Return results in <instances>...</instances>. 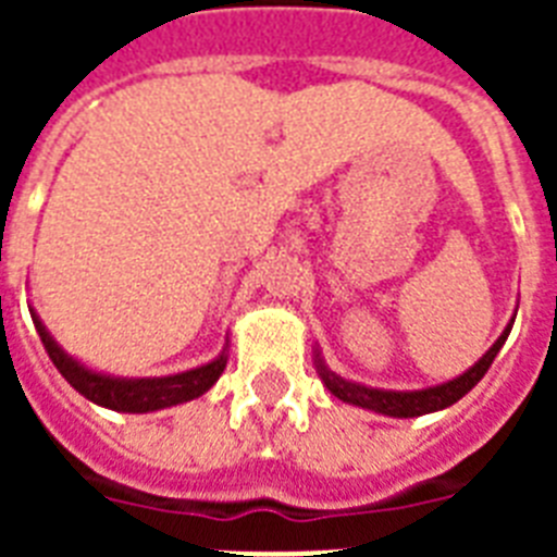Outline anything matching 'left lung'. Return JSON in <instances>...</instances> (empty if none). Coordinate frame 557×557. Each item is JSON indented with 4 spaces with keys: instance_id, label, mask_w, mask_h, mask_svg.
Wrapping results in <instances>:
<instances>
[{
    "instance_id": "1",
    "label": "left lung",
    "mask_w": 557,
    "mask_h": 557,
    "mask_svg": "<svg viewBox=\"0 0 557 557\" xmlns=\"http://www.w3.org/2000/svg\"><path fill=\"white\" fill-rule=\"evenodd\" d=\"M515 323V318H511ZM511 323L503 330V335L494 341L488 352H485L474 367H468L462 375L450 381H442V384H433V387H422V389H381V387H367V384H358V381H349L338 372H332L323 361V356L314 349V370L321 375L323 387L330 389L332 396L341 398V401H347V405L364 407V410H372V413L381 416H396V419H413V416H424V413H436V410H445V407L457 405L459 398L466 396L468 389L474 387L476 381L483 379L492 361L497 358L500 347L506 344L511 332Z\"/></svg>"
}]
</instances>
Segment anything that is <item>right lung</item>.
Wrapping results in <instances>:
<instances>
[{
  "label": "right lung",
  "mask_w": 557,
  "mask_h": 557,
  "mask_svg": "<svg viewBox=\"0 0 557 557\" xmlns=\"http://www.w3.org/2000/svg\"><path fill=\"white\" fill-rule=\"evenodd\" d=\"M30 318H34V326L39 332V341L46 347L48 358L54 361V367L60 370L69 384H72L81 396H86L89 401L100 407H109V410H117V413H152V410H164V407L185 405L190 398H199L201 393H208L213 384L219 381L222 370L227 364V347L219 352L213 361L196 367V370L176 372V375H161V379H121V375H107V372L89 370L86 364H81L77 358H72L60 344L54 341V335L46 330V323L39 321V314L30 309Z\"/></svg>",
  "instance_id": "obj_1"
}]
</instances>
